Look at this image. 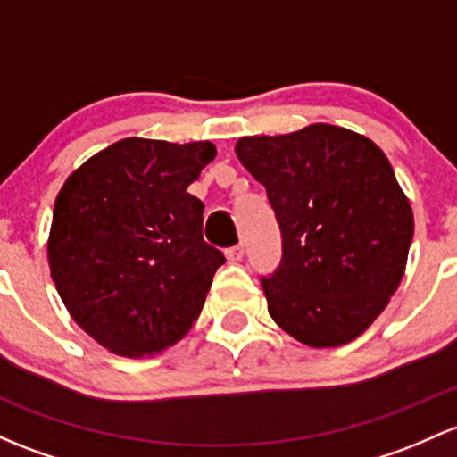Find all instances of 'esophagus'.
I'll return each mask as SVG.
<instances>
[{
    "instance_id": "obj_1",
    "label": "esophagus",
    "mask_w": 457,
    "mask_h": 457,
    "mask_svg": "<svg viewBox=\"0 0 457 457\" xmlns=\"http://www.w3.org/2000/svg\"><path fill=\"white\" fill-rule=\"evenodd\" d=\"M243 253H245L243 245H234V247L225 249V256H228L229 262H238L243 258Z\"/></svg>"
}]
</instances>
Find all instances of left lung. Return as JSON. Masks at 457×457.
Here are the masks:
<instances>
[{
    "label": "left lung",
    "instance_id": "obj_1",
    "mask_svg": "<svg viewBox=\"0 0 457 457\" xmlns=\"http://www.w3.org/2000/svg\"><path fill=\"white\" fill-rule=\"evenodd\" d=\"M267 188L282 261L262 276L269 315L297 342H353L386 309L405 273L414 214L386 153L333 124L237 142Z\"/></svg>",
    "mask_w": 457,
    "mask_h": 457
}]
</instances>
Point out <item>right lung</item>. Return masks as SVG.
<instances>
[{
    "label": "right lung",
    "mask_w": 457,
    "mask_h": 457,
    "mask_svg": "<svg viewBox=\"0 0 457 457\" xmlns=\"http://www.w3.org/2000/svg\"><path fill=\"white\" fill-rule=\"evenodd\" d=\"M212 142L127 137L71 172L54 201L47 261L76 324L122 357L177 344L225 262L204 241V204L188 186Z\"/></svg>",
    "instance_id": "1"
}]
</instances>
